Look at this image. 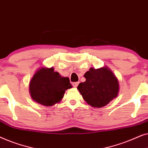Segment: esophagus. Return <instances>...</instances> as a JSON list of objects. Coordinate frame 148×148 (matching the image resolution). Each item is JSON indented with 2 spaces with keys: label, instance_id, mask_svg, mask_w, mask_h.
Segmentation results:
<instances>
[{
  "label": "esophagus",
  "instance_id": "34e87169",
  "mask_svg": "<svg viewBox=\"0 0 148 148\" xmlns=\"http://www.w3.org/2000/svg\"><path fill=\"white\" fill-rule=\"evenodd\" d=\"M78 84H79V82H74V83H73V84H72L74 88H77V86H78Z\"/></svg>",
  "mask_w": 148,
  "mask_h": 148
}]
</instances>
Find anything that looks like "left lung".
Here are the masks:
<instances>
[{
  "instance_id": "1",
  "label": "left lung",
  "mask_w": 148,
  "mask_h": 148,
  "mask_svg": "<svg viewBox=\"0 0 148 148\" xmlns=\"http://www.w3.org/2000/svg\"><path fill=\"white\" fill-rule=\"evenodd\" d=\"M86 80L80 83L77 90L83 98L93 108H102L118 96V79L107 66L91 67L84 74Z\"/></svg>"
}]
</instances>
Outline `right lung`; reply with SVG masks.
<instances>
[{
  "instance_id": "obj_1",
  "label": "right lung",
  "mask_w": 148,
  "mask_h": 148,
  "mask_svg": "<svg viewBox=\"0 0 148 148\" xmlns=\"http://www.w3.org/2000/svg\"><path fill=\"white\" fill-rule=\"evenodd\" d=\"M69 77H62L53 67L42 66L36 71L29 84L32 100L44 106L60 102L65 91L72 88Z\"/></svg>"
}]
</instances>
